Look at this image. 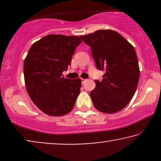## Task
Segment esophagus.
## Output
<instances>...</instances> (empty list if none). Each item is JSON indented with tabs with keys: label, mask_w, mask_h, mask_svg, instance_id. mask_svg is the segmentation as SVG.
<instances>
[{
	"label": "esophagus",
	"mask_w": 161,
	"mask_h": 161,
	"mask_svg": "<svg viewBox=\"0 0 161 161\" xmlns=\"http://www.w3.org/2000/svg\"><path fill=\"white\" fill-rule=\"evenodd\" d=\"M86 80V79H84V78H81V82H82V83H84Z\"/></svg>",
	"instance_id": "1"
}]
</instances>
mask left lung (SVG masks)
<instances>
[{"label": "left lung", "mask_w": 161, "mask_h": 161, "mask_svg": "<svg viewBox=\"0 0 161 161\" xmlns=\"http://www.w3.org/2000/svg\"><path fill=\"white\" fill-rule=\"evenodd\" d=\"M91 47L97 68L105 70L102 81L90 93L94 106L105 114L124 108L133 98L140 70L133 46L113 30H98L80 36Z\"/></svg>", "instance_id": "obj_1"}]
</instances>
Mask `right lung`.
<instances>
[{
  "mask_svg": "<svg viewBox=\"0 0 161 161\" xmlns=\"http://www.w3.org/2000/svg\"><path fill=\"white\" fill-rule=\"evenodd\" d=\"M81 42L77 36L47 35L33 44L24 60L28 95L47 115L64 116L73 109L81 80L65 78L62 72L71 64L72 55Z\"/></svg>",
  "mask_w": 161,
  "mask_h": 161,
  "instance_id": "add662e5",
  "label": "right lung"
}]
</instances>
